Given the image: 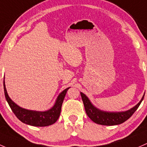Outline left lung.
Masks as SVG:
<instances>
[{
    "label": "left lung",
    "mask_w": 147,
    "mask_h": 147,
    "mask_svg": "<svg viewBox=\"0 0 147 147\" xmlns=\"http://www.w3.org/2000/svg\"><path fill=\"white\" fill-rule=\"evenodd\" d=\"M81 96L82 98L83 102H84L85 110H86V114L88 116L89 118L96 122V124L107 125V126L119 125V124L123 123L124 122L127 120L134 114V112L137 110L144 97V95L142 100L138 104H137L135 106L127 111L106 112L99 110L95 107L84 93H81Z\"/></svg>",
    "instance_id": "obj_1"
}]
</instances>
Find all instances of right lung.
<instances>
[{"label": "right lung", "instance_id": "1", "mask_svg": "<svg viewBox=\"0 0 147 147\" xmlns=\"http://www.w3.org/2000/svg\"><path fill=\"white\" fill-rule=\"evenodd\" d=\"M3 87L6 100L16 117L23 123L34 127L49 126L57 122L61 113V105H62L63 99L66 96V92L69 88H67L59 95L55 104L51 109L47 111L41 112L26 110V109L18 106L17 104L15 103L10 99V97L7 95L5 81H3Z\"/></svg>", "mask_w": 147, "mask_h": 147}]
</instances>
